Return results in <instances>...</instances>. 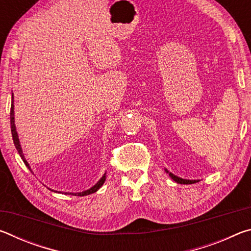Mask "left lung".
Listing matches in <instances>:
<instances>
[{"label":"left lung","instance_id":"left-lung-1","mask_svg":"<svg viewBox=\"0 0 251 251\" xmlns=\"http://www.w3.org/2000/svg\"><path fill=\"white\" fill-rule=\"evenodd\" d=\"M165 171H166V173H168V174H169V176H171V177L173 178V179L177 182V184H186V185H188V184H195V182L199 181V180H189V179H184V178L177 177V176L174 175V174L169 173V172L167 171V169H165Z\"/></svg>","mask_w":251,"mask_h":251}]
</instances>
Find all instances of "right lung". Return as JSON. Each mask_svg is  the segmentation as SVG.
<instances>
[{
	"label": "right lung",
	"mask_w": 251,
	"mask_h": 251,
	"mask_svg": "<svg viewBox=\"0 0 251 251\" xmlns=\"http://www.w3.org/2000/svg\"><path fill=\"white\" fill-rule=\"evenodd\" d=\"M14 97L13 95H12V104H11V113H10V118H11V131H12V137H13V142H14V145L16 147V150H18L19 154L21 156V158H22V160L24 161V164L26 165L27 168L31 171V167H29L28 163L26 161V159L24 158V155H23V151H22V147H21V144H20V139H19V135H18V131H16V127H15V123H14ZM32 172V171H31ZM106 180V173L103 175V177L100 178V179L96 182V184L91 187L90 189L85 190V192H82V193H71L72 195H75V196H86V195H90V194H93L95 193L99 190L101 186H103L104 181ZM65 194H69V193H65Z\"/></svg>",
	"instance_id": "1"
}]
</instances>
